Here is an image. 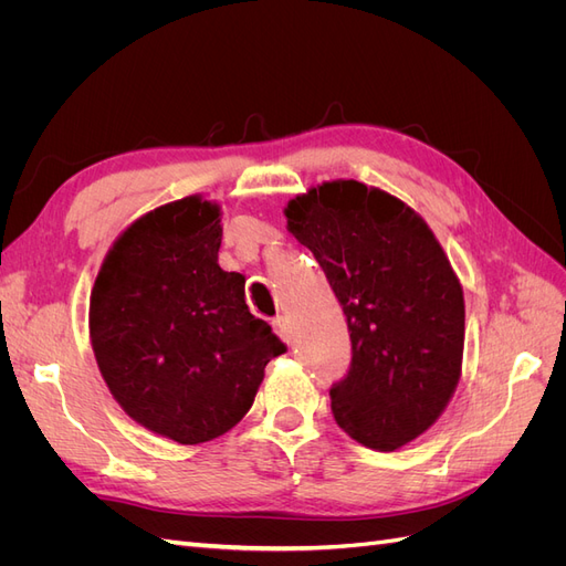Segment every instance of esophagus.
Instances as JSON below:
<instances>
[{"instance_id":"obj_1","label":"esophagus","mask_w":566,"mask_h":566,"mask_svg":"<svg viewBox=\"0 0 566 566\" xmlns=\"http://www.w3.org/2000/svg\"><path fill=\"white\" fill-rule=\"evenodd\" d=\"M271 325H273V331L279 333V337L283 342H290V328H287V318L285 316H276V318L271 321Z\"/></svg>"}]
</instances>
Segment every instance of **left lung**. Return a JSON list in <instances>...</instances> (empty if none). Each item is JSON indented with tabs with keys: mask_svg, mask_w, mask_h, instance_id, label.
I'll use <instances>...</instances> for the list:
<instances>
[{
	"mask_svg": "<svg viewBox=\"0 0 566 566\" xmlns=\"http://www.w3.org/2000/svg\"><path fill=\"white\" fill-rule=\"evenodd\" d=\"M347 316L352 364L331 387L337 424L375 451L413 441L453 397L465 302L422 217L380 188L328 181L285 208Z\"/></svg>",
	"mask_w": 566,
	"mask_h": 566,
	"instance_id": "1",
	"label": "left lung"
}]
</instances>
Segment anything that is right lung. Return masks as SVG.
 <instances>
[{"label": "right lung", "instance_id": "add662e5", "mask_svg": "<svg viewBox=\"0 0 566 566\" xmlns=\"http://www.w3.org/2000/svg\"><path fill=\"white\" fill-rule=\"evenodd\" d=\"M219 205L188 196L136 219L96 276L90 335L125 413L179 443L229 432L264 368L285 352L245 304V279L217 264Z\"/></svg>", "mask_w": 566, "mask_h": 566}]
</instances>
